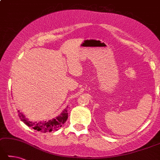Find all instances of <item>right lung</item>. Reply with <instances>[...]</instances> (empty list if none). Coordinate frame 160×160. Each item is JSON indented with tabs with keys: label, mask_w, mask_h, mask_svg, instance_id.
Wrapping results in <instances>:
<instances>
[{
	"label": "right lung",
	"mask_w": 160,
	"mask_h": 160,
	"mask_svg": "<svg viewBox=\"0 0 160 160\" xmlns=\"http://www.w3.org/2000/svg\"><path fill=\"white\" fill-rule=\"evenodd\" d=\"M67 109L68 108H65L59 116H56V118H54L49 120H45V121L39 122L30 121V120H28V118H26L25 116H24L23 113H21L19 111H18V114H19V116L21 120H22L26 125H28V127H31L38 132L46 133V132L57 131L58 130V129L62 127V125L66 122V120H67L68 118Z\"/></svg>",
	"instance_id": "right-lung-1"
}]
</instances>
